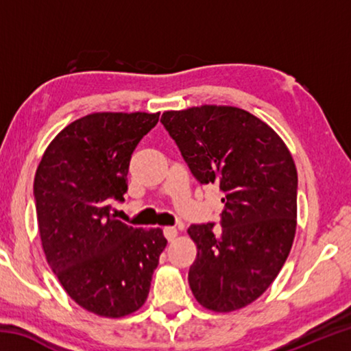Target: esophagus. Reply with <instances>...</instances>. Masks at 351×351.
<instances>
[{"instance_id": "obj_1", "label": "esophagus", "mask_w": 351, "mask_h": 351, "mask_svg": "<svg viewBox=\"0 0 351 351\" xmlns=\"http://www.w3.org/2000/svg\"><path fill=\"white\" fill-rule=\"evenodd\" d=\"M164 235H165V239H167L169 241H173L176 237H178V229L176 228H165L164 229Z\"/></svg>"}]
</instances>
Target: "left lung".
<instances>
[{"label":"left lung","instance_id":"left-lung-1","mask_svg":"<svg viewBox=\"0 0 351 351\" xmlns=\"http://www.w3.org/2000/svg\"><path fill=\"white\" fill-rule=\"evenodd\" d=\"M161 122L201 184L224 195L221 229H187L197 245L189 269L199 305L215 313L245 308L276 280L297 226V170L268 123L237 106L164 111Z\"/></svg>","mask_w":351,"mask_h":351}]
</instances>
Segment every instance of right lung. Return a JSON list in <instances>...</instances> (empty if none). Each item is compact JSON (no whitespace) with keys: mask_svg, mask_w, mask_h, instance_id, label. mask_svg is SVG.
<instances>
[{"mask_svg":"<svg viewBox=\"0 0 351 351\" xmlns=\"http://www.w3.org/2000/svg\"><path fill=\"white\" fill-rule=\"evenodd\" d=\"M159 112H93L71 122L43 153L34 180L41 246L77 305L117 319L145 304L162 230L141 229L110 213L123 199L130 159Z\"/></svg>","mask_w":351,"mask_h":351,"instance_id":"1","label":"right lung"}]
</instances>
